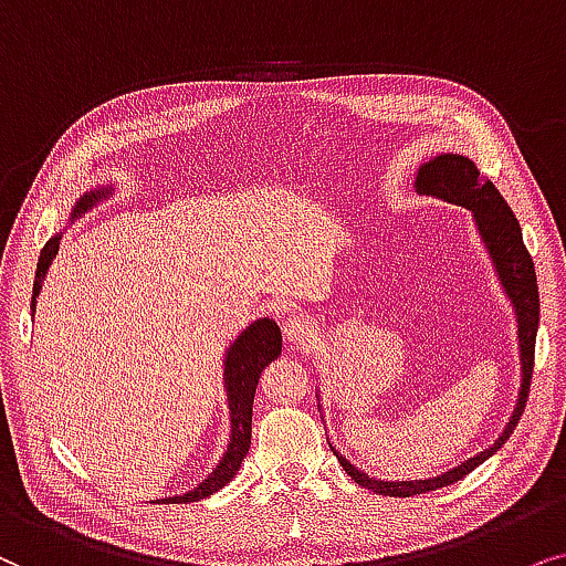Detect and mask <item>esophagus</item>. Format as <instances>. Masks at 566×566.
<instances>
[{"mask_svg": "<svg viewBox=\"0 0 566 566\" xmlns=\"http://www.w3.org/2000/svg\"><path fill=\"white\" fill-rule=\"evenodd\" d=\"M315 331H318V326H315V321L305 313H295V315H290L287 321H284V338H287L290 344L313 342Z\"/></svg>", "mask_w": 566, "mask_h": 566, "instance_id": "esophagus-1", "label": "esophagus"}]
</instances>
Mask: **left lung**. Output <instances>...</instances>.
Returning a JSON list of instances; mask_svg holds the SVG:
<instances>
[{"instance_id": "left-lung-1", "label": "left lung", "mask_w": 566, "mask_h": 566, "mask_svg": "<svg viewBox=\"0 0 566 566\" xmlns=\"http://www.w3.org/2000/svg\"><path fill=\"white\" fill-rule=\"evenodd\" d=\"M417 191L471 209L481 238H484L486 243V251L494 261L496 274H500L502 287L512 300V307H515L520 361H523V382H520L515 411H512V419L507 421V427H504L500 440H496L492 448H486L484 453L469 458V461L461 463L453 471H446L442 476L424 479V481H380V479L367 476L365 471L354 469L342 453H336V450L331 448L334 450V455L338 458V463L344 465V471L349 473L359 486L373 489V492L386 494V496H413V494L434 492V489H442L448 484H455V481H461L465 473H471L476 465L484 463L489 455H494L496 450L507 442L512 429L517 427L520 417H523L525 401H528V394H531L533 354H536V331H538V313H541L536 266H533L528 248L523 243L520 222L515 220V214H512L507 201L502 199V193L496 191L492 180H479L476 165H473L469 157L440 155L434 157V160L424 163L417 172Z\"/></svg>"}]
</instances>
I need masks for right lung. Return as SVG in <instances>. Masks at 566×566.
<instances>
[{
    "mask_svg": "<svg viewBox=\"0 0 566 566\" xmlns=\"http://www.w3.org/2000/svg\"><path fill=\"white\" fill-rule=\"evenodd\" d=\"M105 191H90L82 196L74 207V217L87 212L95 201H101ZM59 240L62 235L51 238L46 245H43L41 255H38V266H35V282H33V297H30V311L35 307V297L41 292V282L46 276V271L54 261V255L59 251ZM279 354H282V331L271 318H261L255 321L253 326H248L243 334L235 338V344L230 346L228 357H224V388H228V401H230V421H232V437L228 453L220 461V465L209 473V476L201 481L199 486L191 489V492L178 494V496H168L170 504H186V502H199L205 496L220 492V489L232 481L235 476L240 463L251 448V421H253V396H255V386H259V378L263 373V367H269V361H274Z\"/></svg>",
    "mask_w": 566,
    "mask_h": 566,
    "instance_id": "obj_1",
    "label": "right lung"
}]
</instances>
